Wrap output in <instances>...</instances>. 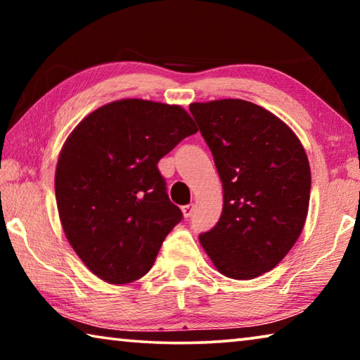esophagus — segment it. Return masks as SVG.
Listing matches in <instances>:
<instances>
[{"instance_id":"obj_1","label":"esophagus","mask_w":360,"mask_h":360,"mask_svg":"<svg viewBox=\"0 0 360 360\" xmlns=\"http://www.w3.org/2000/svg\"><path fill=\"white\" fill-rule=\"evenodd\" d=\"M182 214H184V217H191L193 214V205L182 206Z\"/></svg>"}]
</instances>
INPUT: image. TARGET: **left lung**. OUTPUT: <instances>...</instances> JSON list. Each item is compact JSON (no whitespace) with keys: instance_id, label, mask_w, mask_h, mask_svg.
<instances>
[{"instance_id":"8db88e82","label":"left lung","mask_w":360,"mask_h":360,"mask_svg":"<svg viewBox=\"0 0 360 360\" xmlns=\"http://www.w3.org/2000/svg\"><path fill=\"white\" fill-rule=\"evenodd\" d=\"M188 109L224 187L221 219L200 243L222 275L257 278L302 233L311 191L308 157L281 119L251 101L192 103Z\"/></svg>"}]
</instances>
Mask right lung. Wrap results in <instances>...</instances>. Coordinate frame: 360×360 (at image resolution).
Masks as SVG:
<instances>
[{"label":"right lung","instance_id":"obj_1","mask_svg":"<svg viewBox=\"0 0 360 360\" xmlns=\"http://www.w3.org/2000/svg\"><path fill=\"white\" fill-rule=\"evenodd\" d=\"M197 133L181 106L112 101L89 114L63 144L56 172L66 238L85 266L111 284L143 278L181 222L158 160Z\"/></svg>","mask_w":360,"mask_h":360}]
</instances>
